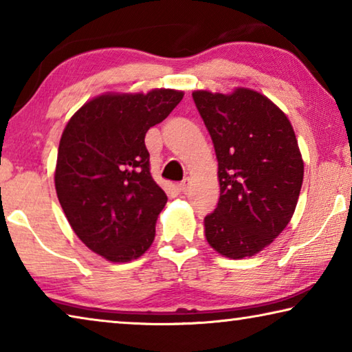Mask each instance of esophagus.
Returning <instances> with one entry per match:
<instances>
[{"instance_id":"34e87169","label":"esophagus","mask_w":352,"mask_h":352,"mask_svg":"<svg viewBox=\"0 0 352 352\" xmlns=\"http://www.w3.org/2000/svg\"><path fill=\"white\" fill-rule=\"evenodd\" d=\"M189 186H190V180H189V178H184V180H183L182 183L177 184V190H178V192L184 194V192H188Z\"/></svg>"}]
</instances>
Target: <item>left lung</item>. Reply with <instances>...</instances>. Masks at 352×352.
Segmentation results:
<instances>
[{
  "label": "left lung",
  "instance_id": "obj_1",
  "mask_svg": "<svg viewBox=\"0 0 352 352\" xmlns=\"http://www.w3.org/2000/svg\"><path fill=\"white\" fill-rule=\"evenodd\" d=\"M219 162L220 197L205 217L217 253L242 259L270 245L290 222L305 174L287 116L261 93L194 91Z\"/></svg>",
  "mask_w": 352,
  "mask_h": 352
}]
</instances>
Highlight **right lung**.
<instances>
[{
	"instance_id": "1",
	"label": "right lung",
	"mask_w": 352,
	"mask_h": 352,
	"mask_svg": "<svg viewBox=\"0 0 352 352\" xmlns=\"http://www.w3.org/2000/svg\"><path fill=\"white\" fill-rule=\"evenodd\" d=\"M183 91L109 93L69 119L58 144L56 190L77 237L111 262L140 258L152 245L168 201L153 182L147 130L180 104Z\"/></svg>"
}]
</instances>
